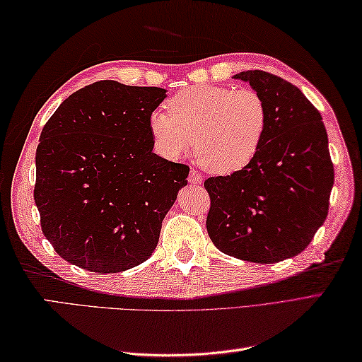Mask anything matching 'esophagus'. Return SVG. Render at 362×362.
<instances>
[{
  "mask_svg": "<svg viewBox=\"0 0 362 362\" xmlns=\"http://www.w3.org/2000/svg\"><path fill=\"white\" fill-rule=\"evenodd\" d=\"M188 180H189V183H193V185H199V183H202V175L199 174L196 169H191Z\"/></svg>",
  "mask_w": 362,
  "mask_h": 362,
  "instance_id": "34e87169",
  "label": "esophagus"
}]
</instances>
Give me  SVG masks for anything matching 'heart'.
Segmentation results:
<instances>
[{
  "label": "heart",
  "instance_id": "b5f03b06",
  "mask_svg": "<svg viewBox=\"0 0 362 362\" xmlns=\"http://www.w3.org/2000/svg\"><path fill=\"white\" fill-rule=\"evenodd\" d=\"M153 112L149 127L156 149L179 158L196 148L201 165L213 174L241 171L255 158L267 130L264 99L252 88L202 86L187 88Z\"/></svg>",
  "mask_w": 362,
  "mask_h": 362
}]
</instances>
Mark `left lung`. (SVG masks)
<instances>
[{
	"mask_svg": "<svg viewBox=\"0 0 362 362\" xmlns=\"http://www.w3.org/2000/svg\"><path fill=\"white\" fill-rule=\"evenodd\" d=\"M264 99L267 130L255 158L206 179V230L216 247L252 263H276L308 247L328 214L334 168L319 110L291 82L250 70L235 76Z\"/></svg>",
	"mask_w": 362,
	"mask_h": 362,
	"instance_id": "8db88e82",
	"label": "left lung"
}]
</instances>
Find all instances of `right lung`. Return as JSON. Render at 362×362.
Returning a JSON list of instances; mask_svg holds the SVG:
<instances>
[{
  "label": "right lung",
  "instance_id": "1",
  "mask_svg": "<svg viewBox=\"0 0 362 362\" xmlns=\"http://www.w3.org/2000/svg\"><path fill=\"white\" fill-rule=\"evenodd\" d=\"M158 87L99 81L68 96L35 152L42 232L68 263L98 274L141 264L189 168L153 153L149 121Z\"/></svg>",
  "mask_w": 362,
  "mask_h": 362
}]
</instances>
